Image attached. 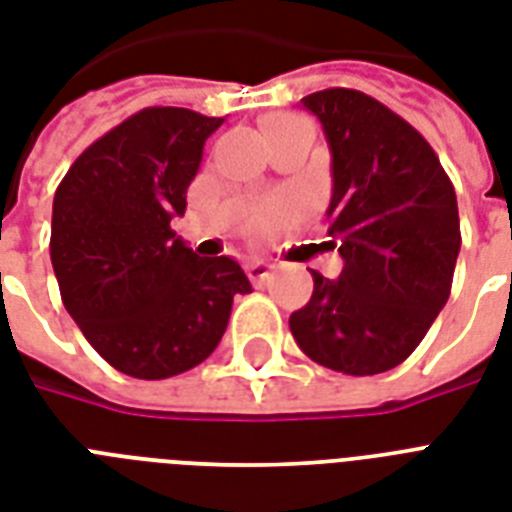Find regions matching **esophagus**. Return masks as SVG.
<instances>
[{
    "label": "esophagus",
    "instance_id": "esophagus-1",
    "mask_svg": "<svg viewBox=\"0 0 512 512\" xmlns=\"http://www.w3.org/2000/svg\"><path fill=\"white\" fill-rule=\"evenodd\" d=\"M244 271H247V276L252 284H265V281L271 279L273 265L265 263V260H249V263L244 265Z\"/></svg>",
    "mask_w": 512,
    "mask_h": 512
}]
</instances>
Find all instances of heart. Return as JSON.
Here are the masks:
<instances>
[{"label":"heart","mask_w":512,"mask_h":512,"mask_svg":"<svg viewBox=\"0 0 512 512\" xmlns=\"http://www.w3.org/2000/svg\"><path fill=\"white\" fill-rule=\"evenodd\" d=\"M300 127H308V122H305L303 116L287 114V111H276V114H268L263 122H260V130H263V135H265V140H268V143L284 138V135H292V132H297ZM287 217H289L287 209H281V207L265 209V212H260V215L252 220V233L271 231L273 225L284 223Z\"/></svg>","instance_id":"b5f03b06"}]
</instances>
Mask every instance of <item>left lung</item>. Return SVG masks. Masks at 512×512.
<instances>
[{
  "label": "left lung",
  "mask_w": 512,
  "mask_h": 512,
  "mask_svg": "<svg viewBox=\"0 0 512 512\" xmlns=\"http://www.w3.org/2000/svg\"><path fill=\"white\" fill-rule=\"evenodd\" d=\"M332 151V247L340 279L313 273L289 316L305 356L342 374L388 372L428 335L452 292L460 215L452 180L412 124L380 100L332 87L303 98Z\"/></svg>",
  "instance_id": "obj_1"
}]
</instances>
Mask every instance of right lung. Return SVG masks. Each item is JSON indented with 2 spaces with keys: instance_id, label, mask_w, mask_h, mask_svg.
Wrapping results in <instances>:
<instances>
[{
  "instance_id": "obj_1",
  "label": "right lung",
  "mask_w": 512,
  "mask_h": 512,
  "mask_svg": "<svg viewBox=\"0 0 512 512\" xmlns=\"http://www.w3.org/2000/svg\"><path fill=\"white\" fill-rule=\"evenodd\" d=\"M223 124L191 108H143L84 151L52 201L60 297L119 372L164 380L217 348L233 295L252 292L231 257H199L172 231L204 143Z\"/></svg>"
}]
</instances>
